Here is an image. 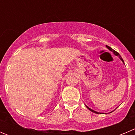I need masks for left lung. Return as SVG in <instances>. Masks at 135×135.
Wrapping results in <instances>:
<instances>
[{
  "mask_svg": "<svg viewBox=\"0 0 135 135\" xmlns=\"http://www.w3.org/2000/svg\"><path fill=\"white\" fill-rule=\"evenodd\" d=\"M106 47H107V48H108V49L109 50V51H112V52H113V53H114V54L115 55H116V56H118V57H119V58H120V59H121V60H122V62H123V63H124V60H123V59H122V57H121V56L120 55V54H119V53H118V52H116V51H114V49H112L111 48L110 46H107V45H106ZM86 108H88V109H89V110H90V111H91L92 112H93V113H95V114H101V113H99V112H96V111H94V110H93V109H90V108H89V107H88V106H86Z\"/></svg>",
  "mask_w": 135,
  "mask_h": 135,
  "instance_id": "obj_1",
  "label": "left lung"
}]
</instances>
